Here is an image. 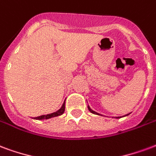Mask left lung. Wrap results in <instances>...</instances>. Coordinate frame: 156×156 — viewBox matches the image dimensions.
<instances>
[{"label": "left lung", "mask_w": 156, "mask_h": 156, "mask_svg": "<svg viewBox=\"0 0 156 156\" xmlns=\"http://www.w3.org/2000/svg\"><path fill=\"white\" fill-rule=\"evenodd\" d=\"M88 110H89L90 111V112H91L92 114H95V115H100L99 114V113H97V112H95V111H93V110H91V109H90V107L89 105H88ZM129 115V114H128ZM126 115H125V116H126ZM117 119H119V118H121V117H116Z\"/></svg>", "instance_id": "1"}]
</instances>
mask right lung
<instances>
[{
	"label": "right lung",
	"mask_w": 156,
	"mask_h": 156,
	"mask_svg": "<svg viewBox=\"0 0 156 156\" xmlns=\"http://www.w3.org/2000/svg\"><path fill=\"white\" fill-rule=\"evenodd\" d=\"M65 111V102L62 105V106L60 110H58L57 111H55L54 113H51V114L48 115H41V116L35 117L34 119L36 120H47V119H50V118H52V117L59 116V115H61L64 113Z\"/></svg>",
	"instance_id": "1"
}]
</instances>
